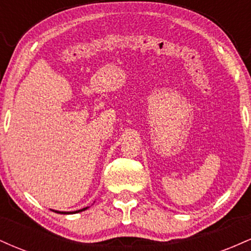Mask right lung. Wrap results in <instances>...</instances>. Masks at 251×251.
Listing matches in <instances>:
<instances>
[{
	"instance_id": "1",
	"label": "right lung",
	"mask_w": 251,
	"mask_h": 251,
	"mask_svg": "<svg viewBox=\"0 0 251 251\" xmlns=\"http://www.w3.org/2000/svg\"><path fill=\"white\" fill-rule=\"evenodd\" d=\"M88 208H89V206H86V208L80 209V210H76V211H57V210H51V211L57 212V214H62V215H73V214H77V212L85 211V210H87Z\"/></svg>"
}]
</instances>
